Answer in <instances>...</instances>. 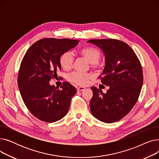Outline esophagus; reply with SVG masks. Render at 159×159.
I'll return each instance as SVG.
<instances>
[{
  "label": "esophagus",
  "instance_id": "34e87169",
  "mask_svg": "<svg viewBox=\"0 0 159 159\" xmlns=\"http://www.w3.org/2000/svg\"><path fill=\"white\" fill-rule=\"evenodd\" d=\"M85 89V88L84 87H79L77 88V91H84Z\"/></svg>",
  "mask_w": 159,
  "mask_h": 159
}]
</instances>
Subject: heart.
<instances>
[{"label": "heart", "mask_w": 159, "mask_h": 159, "mask_svg": "<svg viewBox=\"0 0 159 159\" xmlns=\"http://www.w3.org/2000/svg\"><path fill=\"white\" fill-rule=\"evenodd\" d=\"M79 53L80 55L84 57L93 68H97L98 66V62L101 59V54L98 49L94 48L87 47L80 49L79 51ZM59 62L61 67L64 70H70L73 63V53L70 51L65 52L61 55ZM93 77V75L91 73L75 71L69 75L68 80L76 85L85 86L89 84Z\"/></svg>", "instance_id": "1"}]
</instances>
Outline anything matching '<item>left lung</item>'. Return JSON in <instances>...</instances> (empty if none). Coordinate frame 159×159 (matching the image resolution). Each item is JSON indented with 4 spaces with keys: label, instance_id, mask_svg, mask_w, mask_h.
<instances>
[{
    "label": "left lung",
    "instance_id": "8db88e82",
    "mask_svg": "<svg viewBox=\"0 0 159 159\" xmlns=\"http://www.w3.org/2000/svg\"><path fill=\"white\" fill-rule=\"evenodd\" d=\"M88 43L101 49L105 56L101 82L109 86L106 93L92 87L90 110L96 119L112 123L124 117L137 102L143 84L140 62L134 51L122 41L91 39Z\"/></svg>",
    "mask_w": 159,
    "mask_h": 159
}]
</instances>
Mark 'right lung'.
Listing matches in <instances>:
<instances>
[{
  "label": "right lung",
  "mask_w": 159,
  "mask_h": 159,
  "mask_svg": "<svg viewBox=\"0 0 159 159\" xmlns=\"http://www.w3.org/2000/svg\"><path fill=\"white\" fill-rule=\"evenodd\" d=\"M79 43L78 40L68 39H43L24 55L18 74V86L25 105L38 119L51 123L68 113L76 89L66 82L61 89H57L49 81L61 70V55Z\"/></svg>",
  "instance_id": "obj_1"
}]
</instances>
